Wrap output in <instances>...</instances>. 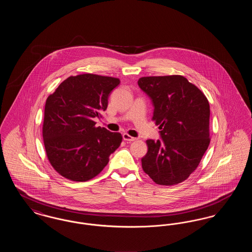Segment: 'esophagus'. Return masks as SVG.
<instances>
[{
	"label": "esophagus",
	"instance_id": "esophagus-1",
	"mask_svg": "<svg viewBox=\"0 0 252 252\" xmlns=\"http://www.w3.org/2000/svg\"><path fill=\"white\" fill-rule=\"evenodd\" d=\"M123 139H124L126 142H127V143H131V142H134V141L137 140V138L131 137V136H129V135L126 134V133H124V134H123Z\"/></svg>",
	"mask_w": 252,
	"mask_h": 252
}]
</instances>
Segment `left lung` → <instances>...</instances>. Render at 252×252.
<instances>
[{"instance_id": "left-lung-1", "label": "left lung", "mask_w": 252, "mask_h": 252, "mask_svg": "<svg viewBox=\"0 0 252 252\" xmlns=\"http://www.w3.org/2000/svg\"><path fill=\"white\" fill-rule=\"evenodd\" d=\"M138 85L152 101L160 140H147L144 172L159 185L189 178L210 144V105L203 93L181 75L146 76Z\"/></svg>"}]
</instances>
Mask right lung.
I'll return each instance as SVG.
<instances>
[{
  "mask_svg": "<svg viewBox=\"0 0 252 252\" xmlns=\"http://www.w3.org/2000/svg\"><path fill=\"white\" fill-rule=\"evenodd\" d=\"M118 78L92 73L70 76L48 96L44 108L43 142L49 161L62 177L87 181L108 163L122 135L95 126L94 118L108 108Z\"/></svg>",
  "mask_w": 252,
  "mask_h": 252,
  "instance_id": "1",
  "label": "right lung"
}]
</instances>
